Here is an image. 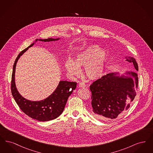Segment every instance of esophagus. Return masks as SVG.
I'll use <instances>...</instances> for the list:
<instances>
[{
    "mask_svg": "<svg viewBox=\"0 0 153 153\" xmlns=\"http://www.w3.org/2000/svg\"><path fill=\"white\" fill-rule=\"evenodd\" d=\"M79 88H85V85L84 83H81L80 82L79 84Z\"/></svg>",
    "mask_w": 153,
    "mask_h": 153,
    "instance_id": "34e87169",
    "label": "esophagus"
}]
</instances>
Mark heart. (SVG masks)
<instances>
[{
    "label": "heart",
    "instance_id": "1",
    "mask_svg": "<svg viewBox=\"0 0 153 153\" xmlns=\"http://www.w3.org/2000/svg\"><path fill=\"white\" fill-rule=\"evenodd\" d=\"M107 53L97 45H92L77 52L73 60L65 62L66 71L71 76L77 77L81 73L80 68L84 67V73L89 80L100 79L105 71Z\"/></svg>",
    "mask_w": 153,
    "mask_h": 153
}]
</instances>
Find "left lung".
Masks as SVG:
<instances>
[{
  "label": "left lung",
  "instance_id": "obj_1",
  "mask_svg": "<svg viewBox=\"0 0 153 153\" xmlns=\"http://www.w3.org/2000/svg\"><path fill=\"white\" fill-rule=\"evenodd\" d=\"M126 61L132 63L138 71L135 59L124 56ZM107 74L90 85L92 92V107L95 115L99 118L116 119L130 107L138 88V76L134 72Z\"/></svg>",
  "mask_w": 153,
  "mask_h": 153
}]
</instances>
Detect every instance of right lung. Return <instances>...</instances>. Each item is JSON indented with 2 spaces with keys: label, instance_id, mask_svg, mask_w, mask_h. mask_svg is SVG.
Returning <instances> with one entry per match:
<instances>
[{
  "label": "right lung",
  "instance_id": "add662e5",
  "mask_svg": "<svg viewBox=\"0 0 153 153\" xmlns=\"http://www.w3.org/2000/svg\"><path fill=\"white\" fill-rule=\"evenodd\" d=\"M57 38L36 39L29 47L22 51L15 61L11 79V93L15 100L22 111L29 117L38 121L45 122L53 120L58 117L63 112L68 97L76 88V82L60 81L54 91L44 100L31 101L23 97L18 92L15 80V73L17 62L29 48L32 47L37 41L53 42L60 39Z\"/></svg>",
  "mask_w": 153,
  "mask_h": 153
}]
</instances>
